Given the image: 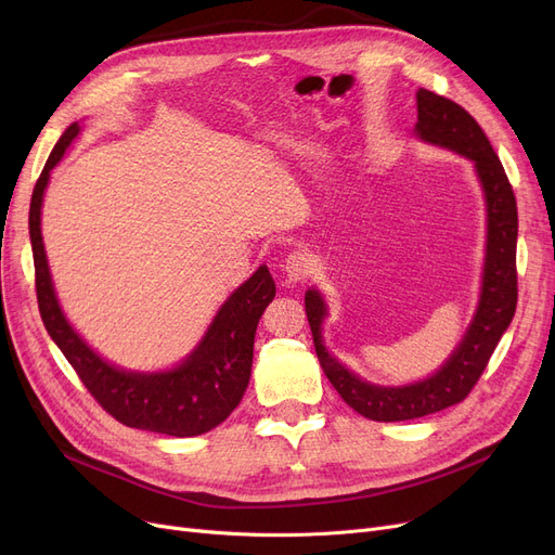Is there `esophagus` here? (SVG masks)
I'll use <instances>...</instances> for the list:
<instances>
[{
	"label": "esophagus",
	"instance_id": "1",
	"mask_svg": "<svg viewBox=\"0 0 555 555\" xmlns=\"http://www.w3.org/2000/svg\"><path fill=\"white\" fill-rule=\"evenodd\" d=\"M283 272L289 283H301L312 274V258L306 251L287 254L283 262Z\"/></svg>",
	"mask_w": 555,
	"mask_h": 555
}]
</instances>
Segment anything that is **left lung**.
Masks as SVG:
<instances>
[{
    "mask_svg": "<svg viewBox=\"0 0 555 555\" xmlns=\"http://www.w3.org/2000/svg\"><path fill=\"white\" fill-rule=\"evenodd\" d=\"M416 103L418 137L475 162L488 207L486 270L475 322L463 341L441 371L410 387L369 385L331 358L319 333L326 308L317 289H308L306 314L319 364L341 400L364 418L377 423L423 418L468 398L504 331L511 326L517 306V202L506 170L468 109L429 90H418Z\"/></svg>",
    "mask_w": 555,
    "mask_h": 555,
    "instance_id": "obj_1",
    "label": "left lung"
}]
</instances>
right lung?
I'll list each match as a JSON object with an SVG mask.
<instances>
[{"mask_svg": "<svg viewBox=\"0 0 555 555\" xmlns=\"http://www.w3.org/2000/svg\"><path fill=\"white\" fill-rule=\"evenodd\" d=\"M72 124L51 151L34 189L28 233H31L36 295L47 333L74 366L85 389L119 423L168 436H197L218 427L236 410L251 375L254 335L262 310L276 295L270 270L262 266L233 293L193 356L168 373H128L103 362L87 346L55 301L40 233V207L51 168L61 162L78 134Z\"/></svg>", "mask_w": 555, "mask_h": 555, "instance_id": "obj_1", "label": "right lung"}]
</instances>
